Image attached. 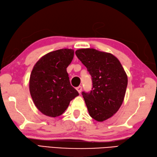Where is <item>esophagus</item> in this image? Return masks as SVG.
<instances>
[{
    "mask_svg": "<svg viewBox=\"0 0 157 157\" xmlns=\"http://www.w3.org/2000/svg\"><path fill=\"white\" fill-rule=\"evenodd\" d=\"M82 86H78V87H76V90H78V92L79 93H81V91H82Z\"/></svg>",
    "mask_w": 157,
    "mask_h": 157,
    "instance_id": "obj_1",
    "label": "esophagus"
}]
</instances>
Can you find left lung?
<instances>
[{
  "instance_id": "obj_1",
  "label": "left lung",
  "mask_w": 157,
  "mask_h": 157,
  "mask_svg": "<svg viewBox=\"0 0 157 157\" xmlns=\"http://www.w3.org/2000/svg\"><path fill=\"white\" fill-rule=\"evenodd\" d=\"M75 54L92 78V90L82 93L90 116L97 121L109 119L123 103L128 85L126 72L110 53L86 48Z\"/></svg>"
}]
</instances>
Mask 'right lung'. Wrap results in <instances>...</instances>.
I'll return each instance as SVG.
<instances>
[{
  "mask_svg": "<svg viewBox=\"0 0 157 157\" xmlns=\"http://www.w3.org/2000/svg\"><path fill=\"white\" fill-rule=\"evenodd\" d=\"M74 50L60 49L44 55L34 65L29 78V91L35 105L49 117L63 113L79 94L71 86L67 68Z\"/></svg>",
  "mask_w": 157,
  "mask_h": 157,
  "instance_id": "right-lung-1",
  "label": "right lung"
}]
</instances>
